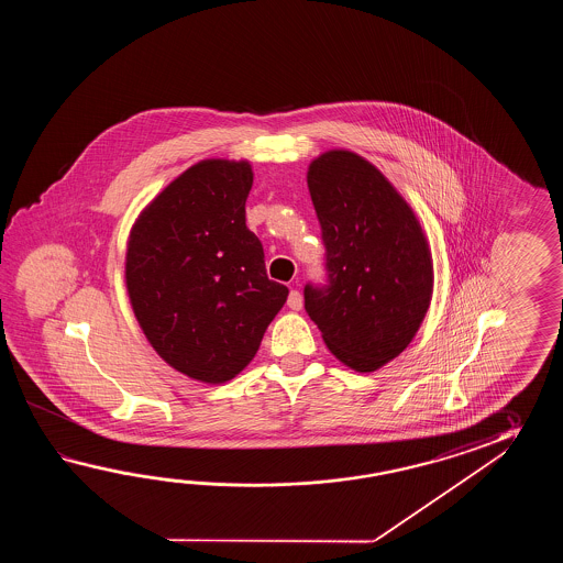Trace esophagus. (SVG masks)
<instances>
[{"label": "esophagus", "instance_id": "esophagus-1", "mask_svg": "<svg viewBox=\"0 0 563 563\" xmlns=\"http://www.w3.org/2000/svg\"><path fill=\"white\" fill-rule=\"evenodd\" d=\"M287 306H289V308H291L294 311L301 310V306H303V299H301V294H299L298 289H291V291H289Z\"/></svg>", "mask_w": 563, "mask_h": 563}]
</instances>
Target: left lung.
I'll list each match as a JSON object with an SVG mask.
<instances>
[{"label":"left lung","instance_id":"8db88e82","mask_svg":"<svg viewBox=\"0 0 563 563\" xmlns=\"http://www.w3.org/2000/svg\"><path fill=\"white\" fill-rule=\"evenodd\" d=\"M328 286H306V311L344 366L374 372L407 350L432 299L434 269L415 209L380 168L346 148L308 167Z\"/></svg>","mask_w":563,"mask_h":563}]
</instances>
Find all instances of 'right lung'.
<instances>
[{"mask_svg":"<svg viewBox=\"0 0 563 563\" xmlns=\"http://www.w3.org/2000/svg\"><path fill=\"white\" fill-rule=\"evenodd\" d=\"M250 161L205 158L136 217L124 262L134 318L170 368L205 384L235 378L257 354L289 289L265 274L245 225Z\"/></svg>","mask_w":563,"mask_h":563,"instance_id":"add662e5","label":"right lung"}]
</instances>
